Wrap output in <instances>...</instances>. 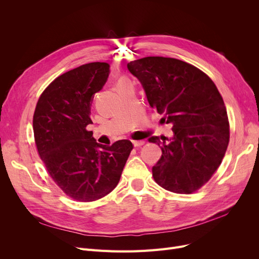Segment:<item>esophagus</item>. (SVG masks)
<instances>
[{
	"label": "esophagus",
	"instance_id": "obj_1",
	"mask_svg": "<svg viewBox=\"0 0 259 259\" xmlns=\"http://www.w3.org/2000/svg\"><path fill=\"white\" fill-rule=\"evenodd\" d=\"M145 144V141H133L134 147H141Z\"/></svg>",
	"mask_w": 259,
	"mask_h": 259
}]
</instances>
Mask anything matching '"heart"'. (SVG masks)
Wrapping results in <instances>:
<instances>
[{"instance_id": "heart-1", "label": "heart", "mask_w": 259, "mask_h": 259, "mask_svg": "<svg viewBox=\"0 0 259 259\" xmlns=\"http://www.w3.org/2000/svg\"><path fill=\"white\" fill-rule=\"evenodd\" d=\"M127 83H130V80L127 77H120L118 79V83L117 84H127Z\"/></svg>"}]
</instances>
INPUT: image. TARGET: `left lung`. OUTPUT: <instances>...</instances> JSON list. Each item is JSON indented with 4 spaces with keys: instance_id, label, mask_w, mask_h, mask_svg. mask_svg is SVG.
I'll use <instances>...</instances> for the list:
<instances>
[{
    "instance_id": "obj_1",
    "label": "left lung",
    "mask_w": 259,
    "mask_h": 259,
    "mask_svg": "<svg viewBox=\"0 0 259 259\" xmlns=\"http://www.w3.org/2000/svg\"><path fill=\"white\" fill-rule=\"evenodd\" d=\"M127 67L150 106L173 125L172 139L148 140L162 152L152 168L154 181L173 193L197 191L219 169L229 145L228 114L219 89L205 72L178 59L147 57Z\"/></svg>"
}]
</instances>
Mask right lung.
<instances>
[{"mask_svg": "<svg viewBox=\"0 0 259 259\" xmlns=\"http://www.w3.org/2000/svg\"><path fill=\"white\" fill-rule=\"evenodd\" d=\"M109 67L94 62L58 76L40 94L33 114L40 159L53 182L77 201H94L110 193L133 149L128 140L101 145L87 130L93 95L105 85Z\"/></svg>", "mask_w": 259, "mask_h": 259, "instance_id": "obj_1", "label": "right lung"}]
</instances>
